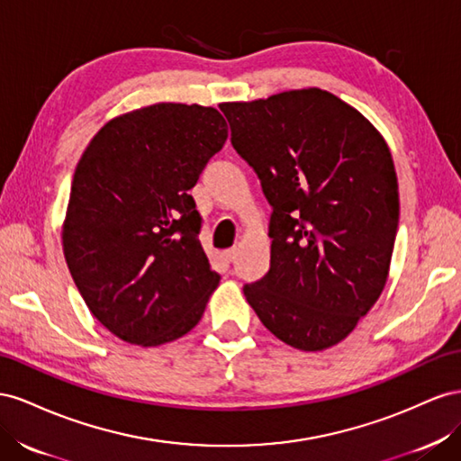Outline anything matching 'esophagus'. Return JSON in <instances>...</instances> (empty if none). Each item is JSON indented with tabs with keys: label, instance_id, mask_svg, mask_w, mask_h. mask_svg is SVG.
Instances as JSON below:
<instances>
[{
	"label": "esophagus",
	"instance_id": "obj_1",
	"mask_svg": "<svg viewBox=\"0 0 461 461\" xmlns=\"http://www.w3.org/2000/svg\"><path fill=\"white\" fill-rule=\"evenodd\" d=\"M235 255H238V253H235V249H230V251L223 253V258H226L228 262H233V260H235Z\"/></svg>",
	"mask_w": 461,
	"mask_h": 461
}]
</instances>
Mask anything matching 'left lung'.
<instances>
[{
	"label": "left lung",
	"mask_w": 461,
	"mask_h": 461,
	"mask_svg": "<svg viewBox=\"0 0 461 461\" xmlns=\"http://www.w3.org/2000/svg\"><path fill=\"white\" fill-rule=\"evenodd\" d=\"M220 110L272 206L270 270L243 285L249 305L287 346L332 348L371 311L388 278L400 199L386 142L321 88Z\"/></svg>",
	"instance_id": "1"
}]
</instances>
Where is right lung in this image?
<instances>
[{
	"label": "right lung",
	"instance_id": "add662e5",
	"mask_svg": "<svg viewBox=\"0 0 461 461\" xmlns=\"http://www.w3.org/2000/svg\"><path fill=\"white\" fill-rule=\"evenodd\" d=\"M226 139L218 110L164 102L108 122L77 164L65 260L90 312L129 344L187 334L220 282L189 191Z\"/></svg>",
	"mask_w": 461,
	"mask_h": 461
}]
</instances>
